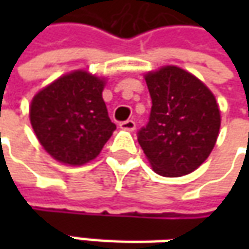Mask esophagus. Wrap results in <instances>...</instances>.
Returning a JSON list of instances; mask_svg holds the SVG:
<instances>
[{
  "mask_svg": "<svg viewBox=\"0 0 249 249\" xmlns=\"http://www.w3.org/2000/svg\"><path fill=\"white\" fill-rule=\"evenodd\" d=\"M120 129L123 130H127V131H133V130L136 129V122L134 120H124V122H120Z\"/></svg>",
  "mask_w": 249,
  "mask_h": 249,
  "instance_id": "obj_1",
  "label": "esophagus"
}]
</instances>
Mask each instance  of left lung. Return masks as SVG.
<instances>
[{
    "mask_svg": "<svg viewBox=\"0 0 249 249\" xmlns=\"http://www.w3.org/2000/svg\"><path fill=\"white\" fill-rule=\"evenodd\" d=\"M152 100L148 123L137 139L155 173L180 177L209 157L220 129L215 95L196 76L177 66L145 74Z\"/></svg>",
    "mask_w": 249,
    "mask_h": 249,
    "instance_id": "left-lung-1",
    "label": "left lung"
}]
</instances>
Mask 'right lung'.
<instances>
[{
    "mask_svg": "<svg viewBox=\"0 0 249 249\" xmlns=\"http://www.w3.org/2000/svg\"><path fill=\"white\" fill-rule=\"evenodd\" d=\"M104 79L76 71L34 95L30 123L44 149L53 159L80 166L101 152L116 124L102 100Z\"/></svg>",
    "mask_w": 249,
    "mask_h": 249,
    "instance_id": "obj_1",
    "label": "right lung"
}]
</instances>
